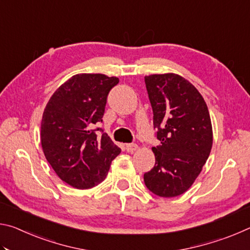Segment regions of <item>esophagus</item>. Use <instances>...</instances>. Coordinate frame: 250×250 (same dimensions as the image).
Returning a JSON list of instances; mask_svg holds the SVG:
<instances>
[{
  "mask_svg": "<svg viewBox=\"0 0 250 250\" xmlns=\"http://www.w3.org/2000/svg\"><path fill=\"white\" fill-rule=\"evenodd\" d=\"M138 149V146L134 145V143H129V145L125 146V150L129 153H133V152Z\"/></svg>",
  "mask_w": 250,
  "mask_h": 250,
  "instance_id": "esophagus-1",
  "label": "esophagus"
}]
</instances>
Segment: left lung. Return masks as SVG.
Listing matches in <instances>:
<instances>
[{
	"mask_svg": "<svg viewBox=\"0 0 250 250\" xmlns=\"http://www.w3.org/2000/svg\"><path fill=\"white\" fill-rule=\"evenodd\" d=\"M145 82L160 142L152 147L155 166L143 179L155 195L179 196L191 188L209 156L213 130L208 108L180 75H150Z\"/></svg>",
	"mask_w": 250,
	"mask_h": 250,
	"instance_id": "8db88e82",
	"label": "left lung"
}]
</instances>
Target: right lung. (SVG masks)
<instances>
[{"label":"right lung","instance_id":"obj_1","mask_svg":"<svg viewBox=\"0 0 250 250\" xmlns=\"http://www.w3.org/2000/svg\"><path fill=\"white\" fill-rule=\"evenodd\" d=\"M119 83L103 74H78L62 84L46 104L41 142L46 160L59 179L75 188H91L108 174L120 147L103 129L107 97ZM103 132L101 137L96 131Z\"/></svg>","mask_w":250,"mask_h":250}]
</instances>
